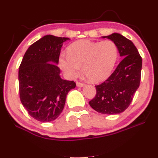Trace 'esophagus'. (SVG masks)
Segmentation results:
<instances>
[{"label":"esophagus","mask_w":158,"mask_h":158,"mask_svg":"<svg viewBox=\"0 0 158 158\" xmlns=\"http://www.w3.org/2000/svg\"><path fill=\"white\" fill-rule=\"evenodd\" d=\"M84 83H82V82H79V81H77V85L78 87H83V86H84Z\"/></svg>","instance_id":"obj_1"}]
</instances>
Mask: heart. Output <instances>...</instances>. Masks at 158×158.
Here are the masks:
<instances>
[{
    "label": "heart",
    "instance_id": "1",
    "mask_svg": "<svg viewBox=\"0 0 158 158\" xmlns=\"http://www.w3.org/2000/svg\"><path fill=\"white\" fill-rule=\"evenodd\" d=\"M118 48L111 40L94 42L81 40L70 45L68 56H62L60 65L70 78H76L83 73L92 82L102 81L111 74L115 65Z\"/></svg>",
    "mask_w": 158,
    "mask_h": 158
}]
</instances>
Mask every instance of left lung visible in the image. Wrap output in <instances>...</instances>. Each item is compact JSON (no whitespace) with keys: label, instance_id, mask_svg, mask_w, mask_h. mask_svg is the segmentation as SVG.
<instances>
[{"label":"left lung","instance_id":"8db88e82","mask_svg":"<svg viewBox=\"0 0 158 158\" xmlns=\"http://www.w3.org/2000/svg\"><path fill=\"white\" fill-rule=\"evenodd\" d=\"M103 38L115 43L123 59L106 81L95 85L96 94L89 104L100 113L119 114L128 108L139 86L142 60L133 42L121 34Z\"/></svg>","mask_w":158,"mask_h":158}]
</instances>
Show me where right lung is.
<instances>
[{
  "label": "right lung",
  "instance_id": "1",
  "mask_svg": "<svg viewBox=\"0 0 158 158\" xmlns=\"http://www.w3.org/2000/svg\"><path fill=\"white\" fill-rule=\"evenodd\" d=\"M65 37L46 35L31 44L19 70V97L28 114L41 122L53 121L61 113L73 81L62 79L58 64Z\"/></svg>",
  "mask_w": 158,
  "mask_h": 158
}]
</instances>
